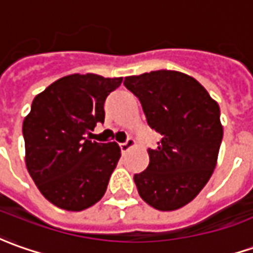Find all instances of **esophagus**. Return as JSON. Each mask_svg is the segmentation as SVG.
Here are the masks:
<instances>
[{"label":"esophagus","mask_w":253,"mask_h":253,"mask_svg":"<svg viewBox=\"0 0 253 253\" xmlns=\"http://www.w3.org/2000/svg\"><path fill=\"white\" fill-rule=\"evenodd\" d=\"M120 149H122V152H127L130 148H133L134 145H135V141L133 140V138H128L127 141H125V142H120Z\"/></svg>","instance_id":"1"}]
</instances>
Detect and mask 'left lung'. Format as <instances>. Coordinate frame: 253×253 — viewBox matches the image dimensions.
<instances>
[{
    "instance_id": "left-lung-1",
    "label": "left lung",
    "mask_w": 253,
    "mask_h": 253,
    "mask_svg": "<svg viewBox=\"0 0 253 253\" xmlns=\"http://www.w3.org/2000/svg\"><path fill=\"white\" fill-rule=\"evenodd\" d=\"M151 128L162 135L149 165L134 174L140 197L158 211L180 209L198 195L217 163L223 138L220 108L194 77L176 70L128 76Z\"/></svg>"
}]
</instances>
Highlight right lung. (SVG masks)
<instances>
[{
  "label": "right lung",
  "instance_id": "add662e5",
  "mask_svg": "<svg viewBox=\"0 0 253 253\" xmlns=\"http://www.w3.org/2000/svg\"><path fill=\"white\" fill-rule=\"evenodd\" d=\"M122 80L69 75L33 99L23 120L26 168L55 206L79 212L104 197L120 148L116 142L91 141L85 133L104 123L105 99Z\"/></svg>",
  "mask_w": 253,
  "mask_h": 253
}]
</instances>
